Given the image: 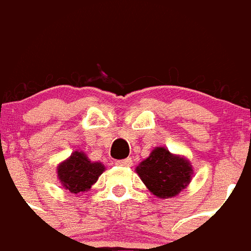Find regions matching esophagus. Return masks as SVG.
<instances>
[{"instance_id": "esophagus-1", "label": "esophagus", "mask_w": 251, "mask_h": 251, "mask_svg": "<svg viewBox=\"0 0 251 251\" xmlns=\"http://www.w3.org/2000/svg\"><path fill=\"white\" fill-rule=\"evenodd\" d=\"M116 165H119V166H127V168H129V166H132V159H131V158H126V159H123V161H117Z\"/></svg>"}]
</instances>
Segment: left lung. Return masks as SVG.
<instances>
[{
  "mask_svg": "<svg viewBox=\"0 0 251 251\" xmlns=\"http://www.w3.org/2000/svg\"><path fill=\"white\" fill-rule=\"evenodd\" d=\"M135 172L146 188L159 199L176 197L191 184L193 177L191 161L184 155L170 152L165 147H154Z\"/></svg>",
  "mask_w": 251,
  "mask_h": 251,
  "instance_id": "8db88e82",
  "label": "left lung"
}]
</instances>
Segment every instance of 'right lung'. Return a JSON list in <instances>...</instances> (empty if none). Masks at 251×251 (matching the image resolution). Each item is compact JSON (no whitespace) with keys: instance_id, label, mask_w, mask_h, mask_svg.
<instances>
[{"instance_id":"1","label":"right lung","mask_w":251,"mask_h":251,"mask_svg":"<svg viewBox=\"0 0 251 251\" xmlns=\"http://www.w3.org/2000/svg\"><path fill=\"white\" fill-rule=\"evenodd\" d=\"M104 163L90 161L83 151H73L72 155L58 165V179L72 195L88 192L104 173Z\"/></svg>"}]
</instances>
